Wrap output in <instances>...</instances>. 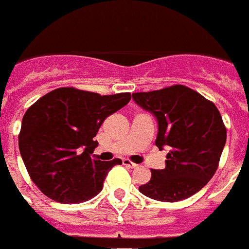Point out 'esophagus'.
Segmentation results:
<instances>
[{"instance_id":"obj_1","label":"esophagus","mask_w":249,"mask_h":249,"mask_svg":"<svg viewBox=\"0 0 249 249\" xmlns=\"http://www.w3.org/2000/svg\"><path fill=\"white\" fill-rule=\"evenodd\" d=\"M123 162H124L125 166H126V167H130V168H137V167H138V164H136V163L130 162V160H128V159H124Z\"/></svg>"}]
</instances>
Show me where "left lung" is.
Instances as JSON below:
<instances>
[{
    "instance_id": "left-lung-1",
    "label": "left lung",
    "mask_w": 249,
    "mask_h": 249,
    "mask_svg": "<svg viewBox=\"0 0 249 249\" xmlns=\"http://www.w3.org/2000/svg\"><path fill=\"white\" fill-rule=\"evenodd\" d=\"M132 96L157 119L155 145L170 150L166 168L151 170V179L140 192L164 202L193 196L213 178L225 147L226 128L218 108L183 85Z\"/></svg>"
}]
</instances>
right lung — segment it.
<instances>
[{"instance_id":"1","label":"right lung","mask_w":249,"mask_h":249,"mask_svg":"<svg viewBox=\"0 0 249 249\" xmlns=\"http://www.w3.org/2000/svg\"><path fill=\"white\" fill-rule=\"evenodd\" d=\"M129 100V92L102 96L61 87L28 108L19 133V151L28 175L45 196L77 204L103 189L108 171L121 159L92 158L98 146L94 137L103 121Z\"/></svg>"}]
</instances>
